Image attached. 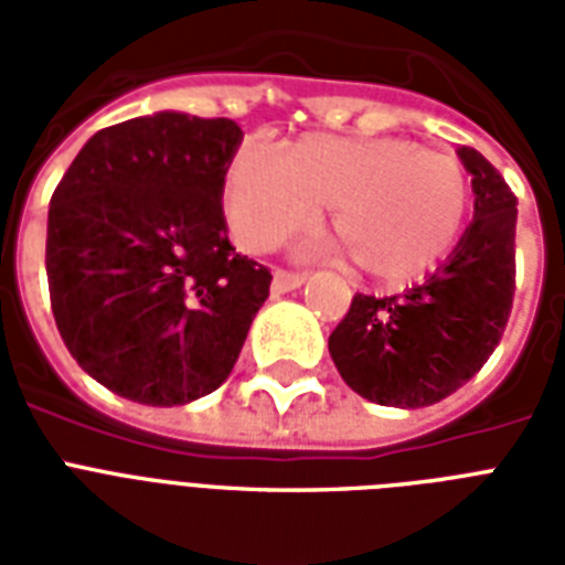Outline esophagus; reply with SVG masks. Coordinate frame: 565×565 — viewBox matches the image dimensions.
I'll use <instances>...</instances> for the list:
<instances>
[{
  "mask_svg": "<svg viewBox=\"0 0 565 565\" xmlns=\"http://www.w3.org/2000/svg\"><path fill=\"white\" fill-rule=\"evenodd\" d=\"M301 284H305V273H287V269H275V275H273L275 296H284V292L299 290Z\"/></svg>",
  "mask_w": 565,
  "mask_h": 565,
  "instance_id": "esophagus-1",
  "label": "esophagus"
}]
</instances>
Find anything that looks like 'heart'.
<instances>
[{
  "instance_id": "1",
  "label": "heart",
  "mask_w": 565,
  "mask_h": 565,
  "mask_svg": "<svg viewBox=\"0 0 565 565\" xmlns=\"http://www.w3.org/2000/svg\"><path fill=\"white\" fill-rule=\"evenodd\" d=\"M331 207V231L381 284L419 281L463 234L472 188L448 154L404 137L305 135L284 152L243 143L222 179L234 243L266 252Z\"/></svg>"
}]
</instances>
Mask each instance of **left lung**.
I'll return each instance as SVG.
<instances>
[{
	"label": "left lung",
	"instance_id": "1",
	"mask_svg": "<svg viewBox=\"0 0 565 565\" xmlns=\"http://www.w3.org/2000/svg\"><path fill=\"white\" fill-rule=\"evenodd\" d=\"M475 216L446 264L402 296H354L328 337L337 372L384 407H428L475 377L495 352L516 290V195L469 146Z\"/></svg>",
	"mask_w": 565,
	"mask_h": 565
}]
</instances>
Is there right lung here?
Instances as JSON below:
<instances>
[{"instance_id": "obj_1", "label": "right lung", "mask_w": 565, "mask_h": 565, "mask_svg": "<svg viewBox=\"0 0 565 565\" xmlns=\"http://www.w3.org/2000/svg\"><path fill=\"white\" fill-rule=\"evenodd\" d=\"M234 119L158 110L102 128L49 202L46 275L61 340L128 402L175 407L231 375L269 269L237 255L222 179Z\"/></svg>"}]
</instances>
